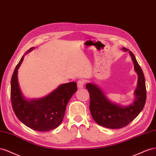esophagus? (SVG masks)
Wrapping results in <instances>:
<instances>
[{
	"label": "esophagus",
	"mask_w": 156,
	"mask_h": 156,
	"mask_svg": "<svg viewBox=\"0 0 156 156\" xmlns=\"http://www.w3.org/2000/svg\"><path fill=\"white\" fill-rule=\"evenodd\" d=\"M84 84H85V81L84 80H79L77 82V86L78 88H83L84 87Z\"/></svg>",
	"instance_id": "obj_1"
}]
</instances>
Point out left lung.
<instances>
[{
  "label": "left lung",
  "instance_id": "left-lung-1",
  "mask_svg": "<svg viewBox=\"0 0 156 156\" xmlns=\"http://www.w3.org/2000/svg\"><path fill=\"white\" fill-rule=\"evenodd\" d=\"M127 51L129 50L123 48ZM138 75L137 86L135 91V100L127 106H122L110 101L101 88L93 83L86 84L90 93V110L94 121L103 127L119 129L131 123L143 109L146 99V89L144 76L134 54L129 51Z\"/></svg>",
  "mask_w": 156,
  "mask_h": 156
}]
</instances>
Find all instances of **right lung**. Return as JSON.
Segmentation results:
<instances>
[{"label":"right lung","instance_id":"1","mask_svg":"<svg viewBox=\"0 0 156 156\" xmlns=\"http://www.w3.org/2000/svg\"><path fill=\"white\" fill-rule=\"evenodd\" d=\"M31 48L26 52L33 50ZM22 56L11 79V101L14 112L26 126L37 131L46 132L57 128L63 121L66 105L77 91L75 82L63 83L46 97L27 100L23 95L17 78V70L23 61Z\"/></svg>","mask_w":156,"mask_h":156}]
</instances>
